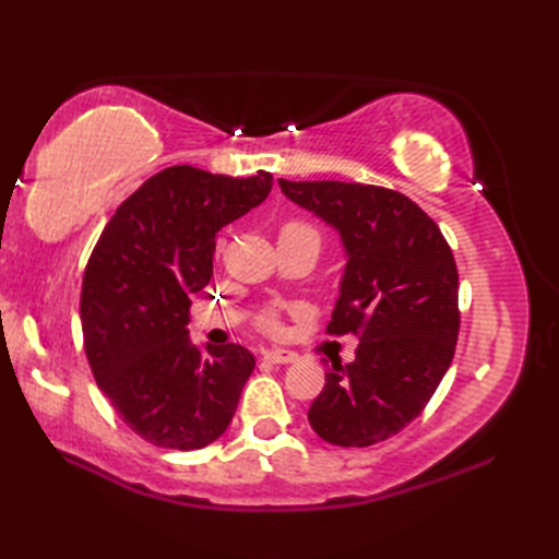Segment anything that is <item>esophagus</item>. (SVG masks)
Here are the masks:
<instances>
[{"label":"esophagus","instance_id":"esophagus-1","mask_svg":"<svg viewBox=\"0 0 559 559\" xmlns=\"http://www.w3.org/2000/svg\"><path fill=\"white\" fill-rule=\"evenodd\" d=\"M264 358L273 365H288V362H295L298 360V353L293 350H286V348H273V350H266Z\"/></svg>","mask_w":559,"mask_h":559}]
</instances>
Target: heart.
<instances>
[{"mask_svg":"<svg viewBox=\"0 0 559 559\" xmlns=\"http://www.w3.org/2000/svg\"><path fill=\"white\" fill-rule=\"evenodd\" d=\"M281 237H310V240H317V242H319V230L314 228V225L305 223V221H290V223L283 225ZM261 326L269 329V331L278 329V319L273 317V314L261 317Z\"/></svg>","mask_w":559,"mask_h":559,"instance_id":"b5f03b06","label":"heart"}]
</instances>
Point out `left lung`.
I'll return each mask as SVG.
<instances>
[{
    "instance_id": "obj_1",
    "label": "left lung",
    "mask_w": 559,
    "mask_h": 559,
    "mask_svg": "<svg viewBox=\"0 0 559 559\" xmlns=\"http://www.w3.org/2000/svg\"><path fill=\"white\" fill-rule=\"evenodd\" d=\"M283 194L336 228L348 264L326 334L360 338L331 362L307 418L336 447H372L418 418L459 338V271L442 230L406 194L360 182L278 180Z\"/></svg>"
}]
</instances>
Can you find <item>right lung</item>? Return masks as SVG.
Returning <instances> with one entry per match:
<instances>
[{
  "instance_id": "right-lung-1",
  "label": "right lung",
  "mask_w": 559,
  "mask_h": 559,
  "mask_svg": "<svg viewBox=\"0 0 559 559\" xmlns=\"http://www.w3.org/2000/svg\"><path fill=\"white\" fill-rule=\"evenodd\" d=\"M273 187L271 173L213 175L173 165L124 199L83 273V348L117 415L153 447L192 451L228 430L254 355L189 341L192 295L213 276L223 225Z\"/></svg>"
}]
</instances>
